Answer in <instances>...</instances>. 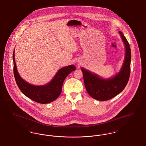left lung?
I'll list each match as a JSON object with an SVG mask.
<instances>
[{
	"label": "left lung",
	"mask_w": 146,
	"mask_h": 146,
	"mask_svg": "<svg viewBox=\"0 0 146 146\" xmlns=\"http://www.w3.org/2000/svg\"><path fill=\"white\" fill-rule=\"evenodd\" d=\"M125 46V60L120 72L110 79H102L96 74L82 68L86 90L91 97L98 101H107L118 95L124 89L130 74L131 49L121 32H119Z\"/></svg>",
	"instance_id": "left-lung-1"
}]
</instances>
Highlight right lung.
<instances>
[{"label":"right lung","mask_w":146,"mask_h":146,"mask_svg":"<svg viewBox=\"0 0 146 146\" xmlns=\"http://www.w3.org/2000/svg\"><path fill=\"white\" fill-rule=\"evenodd\" d=\"M14 51L13 55L14 74L17 85L25 96L39 104H49L55 101L61 93L63 83L66 78L72 71L76 69L74 65L63 67L58 70L55 76L49 83L44 85L35 86L26 82L20 76L15 63Z\"/></svg>","instance_id":"right-lung-1"}]
</instances>
